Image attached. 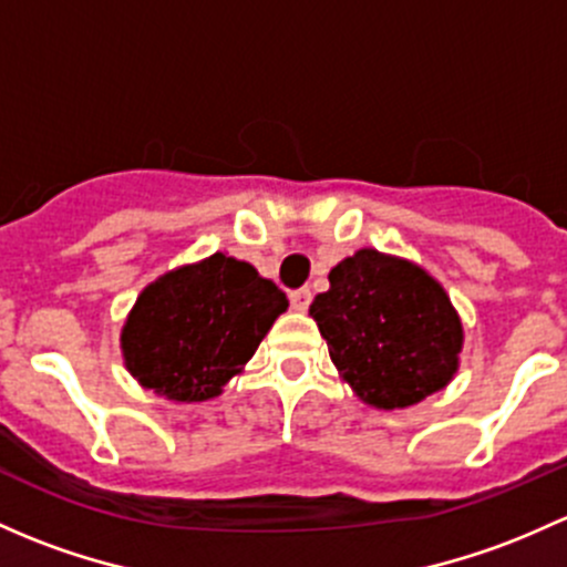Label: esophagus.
I'll use <instances>...</instances> for the list:
<instances>
[{"label": "esophagus", "mask_w": 567, "mask_h": 567, "mask_svg": "<svg viewBox=\"0 0 567 567\" xmlns=\"http://www.w3.org/2000/svg\"><path fill=\"white\" fill-rule=\"evenodd\" d=\"M309 303H312V290L309 288H299L290 293V307H293L296 312H307Z\"/></svg>", "instance_id": "34e87169"}]
</instances>
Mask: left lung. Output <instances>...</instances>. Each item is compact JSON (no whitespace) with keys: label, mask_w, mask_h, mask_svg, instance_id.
I'll use <instances>...</instances> for the list:
<instances>
[{"label":"left lung","mask_w":567,"mask_h":567,"mask_svg":"<svg viewBox=\"0 0 567 567\" xmlns=\"http://www.w3.org/2000/svg\"><path fill=\"white\" fill-rule=\"evenodd\" d=\"M329 282L309 315L361 402L404 410L454 380L462 318L426 268L363 247L331 268Z\"/></svg>","instance_id":"8db88e82"}]
</instances>
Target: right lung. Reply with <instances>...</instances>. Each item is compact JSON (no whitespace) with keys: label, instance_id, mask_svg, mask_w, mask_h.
<instances>
[{"label":"right lung","instance_id":"right-lung-1","mask_svg":"<svg viewBox=\"0 0 567 567\" xmlns=\"http://www.w3.org/2000/svg\"><path fill=\"white\" fill-rule=\"evenodd\" d=\"M288 299L252 266L214 252L148 282L122 326L127 372L157 396L193 404L244 372Z\"/></svg>","mask_w":567,"mask_h":567}]
</instances>
